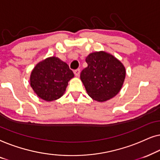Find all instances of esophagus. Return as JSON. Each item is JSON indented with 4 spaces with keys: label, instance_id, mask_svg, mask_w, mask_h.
<instances>
[{
    "label": "esophagus",
    "instance_id": "1",
    "mask_svg": "<svg viewBox=\"0 0 160 160\" xmlns=\"http://www.w3.org/2000/svg\"><path fill=\"white\" fill-rule=\"evenodd\" d=\"M80 72H81L80 69H76L74 71V74H75L76 76H77L78 77V76H79V75H80Z\"/></svg>",
    "mask_w": 160,
    "mask_h": 160
}]
</instances>
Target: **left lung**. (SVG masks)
Listing matches in <instances>:
<instances>
[{"instance_id": "1", "label": "left lung", "mask_w": 160, "mask_h": 160, "mask_svg": "<svg viewBox=\"0 0 160 160\" xmlns=\"http://www.w3.org/2000/svg\"><path fill=\"white\" fill-rule=\"evenodd\" d=\"M86 62L87 67L81 72L80 78L87 94L98 102L117 95L125 78L123 64L112 54L102 51L89 54Z\"/></svg>"}]
</instances>
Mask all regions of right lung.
Returning a JSON list of instances; mask_svg holds the SVG:
<instances>
[{
    "instance_id": "obj_1",
    "label": "right lung",
    "mask_w": 160,
    "mask_h": 160,
    "mask_svg": "<svg viewBox=\"0 0 160 160\" xmlns=\"http://www.w3.org/2000/svg\"><path fill=\"white\" fill-rule=\"evenodd\" d=\"M74 76L67 63L56 57L38 62L30 74V86L35 93L46 101L62 97L68 82Z\"/></svg>"
}]
</instances>
